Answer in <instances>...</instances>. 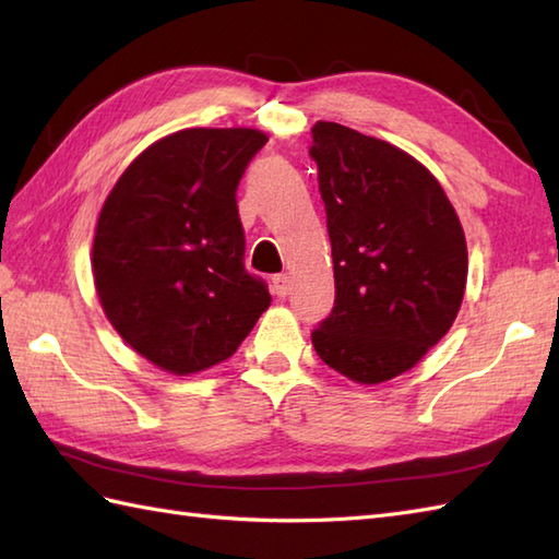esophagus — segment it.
Returning a JSON list of instances; mask_svg holds the SVG:
<instances>
[{
  "instance_id": "obj_1",
  "label": "esophagus",
  "mask_w": 559,
  "mask_h": 559,
  "mask_svg": "<svg viewBox=\"0 0 559 559\" xmlns=\"http://www.w3.org/2000/svg\"><path fill=\"white\" fill-rule=\"evenodd\" d=\"M271 288H273V293L278 295V298H286V295L290 293V276H288V273H278V276H273Z\"/></svg>"
}]
</instances>
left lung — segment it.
<instances>
[{
    "label": "left lung",
    "instance_id": "8db88e82",
    "mask_svg": "<svg viewBox=\"0 0 559 559\" xmlns=\"http://www.w3.org/2000/svg\"><path fill=\"white\" fill-rule=\"evenodd\" d=\"M310 153L336 281L334 312L312 346L350 382L382 384L413 370L454 324L466 235L437 177L389 141L319 120Z\"/></svg>",
    "mask_w": 559,
    "mask_h": 559
}]
</instances>
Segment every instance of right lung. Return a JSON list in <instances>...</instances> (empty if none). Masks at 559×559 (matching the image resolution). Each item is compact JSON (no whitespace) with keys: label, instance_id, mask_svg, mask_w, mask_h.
<instances>
[{"label":"right lung","instance_id":"right-lung-1","mask_svg":"<svg viewBox=\"0 0 559 559\" xmlns=\"http://www.w3.org/2000/svg\"><path fill=\"white\" fill-rule=\"evenodd\" d=\"M269 136L252 127H192L153 141L105 197L93 233V283L129 348L163 372L228 360L269 310L245 271L235 189Z\"/></svg>","mask_w":559,"mask_h":559}]
</instances>
